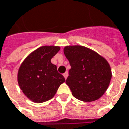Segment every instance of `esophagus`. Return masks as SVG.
<instances>
[{
	"instance_id": "obj_1",
	"label": "esophagus",
	"mask_w": 129,
	"mask_h": 129,
	"mask_svg": "<svg viewBox=\"0 0 129 129\" xmlns=\"http://www.w3.org/2000/svg\"><path fill=\"white\" fill-rule=\"evenodd\" d=\"M63 76H64V78H65V79L68 78V72H65L64 74H63Z\"/></svg>"
}]
</instances>
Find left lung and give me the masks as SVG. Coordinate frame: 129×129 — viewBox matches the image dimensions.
Returning <instances> with one entry per match:
<instances>
[{
    "instance_id": "8db88e82",
    "label": "left lung",
    "mask_w": 129,
    "mask_h": 129,
    "mask_svg": "<svg viewBox=\"0 0 129 129\" xmlns=\"http://www.w3.org/2000/svg\"><path fill=\"white\" fill-rule=\"evenodd\" d=\"M63 51L71 67L66 84L73 96L83 102L100 99L108 88L112 76L108 61L84 46H65Z\"/></svg>"
}]
</instances>
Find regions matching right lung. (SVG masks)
I'll return each mask as SVG.
<instances>
[{"label": "right lung", "instance_id": "right-lung-1", "mask_svg": "<svg viewBox=\"0 0 129 129\" xmlns=\"http://www.w3.org/2000/svg\"><path fill=\"white\" fill-rule=\"evenodd\" d=\"M59 46H42L25 58L18 71V82L25 96L41 103L52 99L59 86L65 82L57 71L51 58L59 51Z\"/></svg>", "mask_w": 129, "mask_h": 129}]
</instances>
